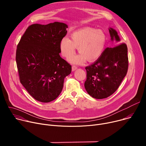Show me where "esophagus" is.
Segmentation results:
<instances>
[{"label": "esophagus", "mask_w": 146, "mask_h": 146, "mask_svg": "<svg viewBox=\"0 0 146 146\" xmlns=\"http://www.w3.org/2000/svg\"><path fill=\"white\" fill-rule=\"evenodd\" d=\"M77 69V67L76 66H75V65L72 66V71H73V72L74 71V70H76Z\"/></svg>", "instance_id": "esophagus-1"}]
</instances>
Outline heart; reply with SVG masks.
Listing matches in <instances>:
<instances>
[{
  "label": "heart",
  "instance_id": "heart-1",
  "mask_svg": "<svg viewBox=\"0 0 146 146\" xmlns=\"http://www.w3.org/2000/svg\"><path fill=\"white\" fill-rule=\"evenodd\" d=\"M71 39L64 37L60 43L61 53L66 59L72 57L77 48L80 53L73 58V64H80L86 59L92 62L99 58L103 53L106 44V36L101 30L85 28L73 32Z\"/></svg>",
  "mask_w": 146,
  "mask_h": 146
}]
</instances>
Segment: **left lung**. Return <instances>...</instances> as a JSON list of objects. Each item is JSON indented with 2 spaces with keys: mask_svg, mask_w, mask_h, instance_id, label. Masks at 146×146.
<instances>
[{
  "mask_svg": "<svg viewBox=\"0 0 146 146\" xmlns=\"http://www.w3.org/2000/svg\"><path fill=\"white\" fill-rule=\"evenodd\" d=\"M113 47L106 48L100 56L91 65L86 67L87 80L85 88L92 98L98 99L109 97L119 87L128 68V48L117 31L109 29Z\"/></svg>",
  "mask_w": 146,
  "mask_h": 146,
  "instance_id": "8db88e82",
  "label": "left lung"
}]
</instances>
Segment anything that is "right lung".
Returning a JSON list of instances; mask_svg holds the SVG:
<instances>
[{
  "instance_id": "1",
  "label": "right lung",
  "mask_w": 146,
  "mask_h": 146,
  "mask_svg": "<svg viewBox=\"0 0 146 146\" xmlns=\"http://www.w3.org/2000/svg\"><path fill=\"white\" fill-rule=\"evenodd\" d=\"M66 24L54 22L29 26L21 38L16 51L19 80L36 100H55L64 87L72 66L59 55L60 43L67 33Z\"/></svg>"
}]
</instances>
